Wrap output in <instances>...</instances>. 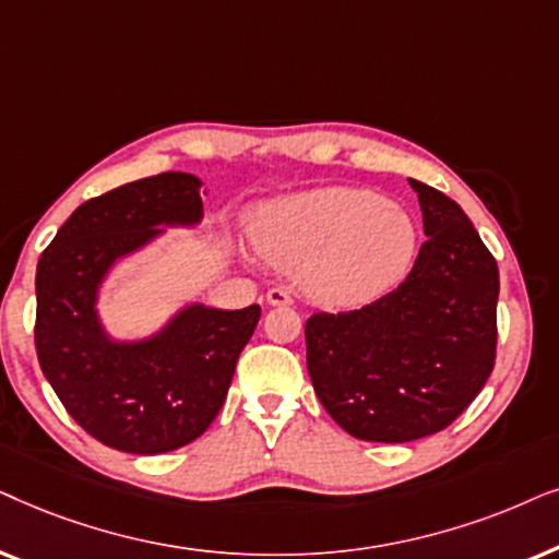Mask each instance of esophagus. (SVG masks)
<instances>
[{"label":"esophagus","instance_id":"esophagus-1","mask_svg":"<svg viewBox=\"0 0 559 559\" xmlns=\"http://www.w3.org/2000/svg\"><path fill=\"white\" fill-rule=\"evenodd\" d=\"M265 299L271 307H292L294 304V296L286 292V288H271V292L265 294Z\"/></svg>","mask_w":559,"mask_h":559}]
</instances>
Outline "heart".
Returning a JSON list of instances; mask_svg holds the SVG:
<instances>
[{"mask_svg": "<svg viewBox=\"0 0 559 559\" xmlns=\"http://www.w3.org/2000/svg\"><path fill=\"white\" fill-rule=\"evenodd\" d=\"M252 237L267 263L299 271L304 292L334 309L389 294L416 250L412 217L362 189H319L267 206Z\"/></svg>", "mask_w": 559, "mask_h": 559, "instance_id": "obj_1", "label": "heart"}]
</instances>
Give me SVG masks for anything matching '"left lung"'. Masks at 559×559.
I'll return each mask as SVG.
<instances>
[{
  "label": "left lung",
  "mask_w": 559,
  "mask_h": 559,
  "mask_svg": "<svg viewBox=\"0 0 559 559\" xmlns=\"http://www.w3.org/2000/svg\"><path fill=\"white\" fill-rule=\"evenodd\" d=\"M424 235L412 273L381 299L307 319V366L322 406L366 442L450 427L496 366L498 265L460 204L408 178Z\"/></svg>",
  "instance_id": "obj_1"
}]
</instances>
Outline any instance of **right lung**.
Listing matches in <instances>:
<instances>
[{
    "label": "right lung",
    "instance_id": "add662e5",
    "mask_svg": "<svg viewBox=\"0 0 559 559\" xmlns=\"http://www.w3.org/2000/svg\"><path fill=\"white\" fill-rule=\"evenodd\" d=\"M202 181L158 174L88 199L43 250L35 275V349L66 412L94 440L132 455H160L202 437L225 404L237 357L260 307H189L158 337L107 340L94 301L117 258L160 233L202 219Z\"/></svg>",
    "mask_w": 559,
    "mask_h": 559
}]
</instances>
